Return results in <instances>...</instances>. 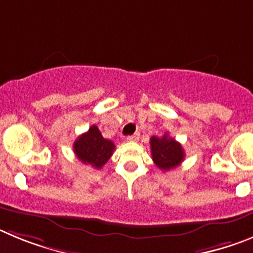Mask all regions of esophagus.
<instances>
[{"instance_id":"34e87169","label":"esophagus","mask_w":253,"mask_h":253,"mask_svg":"<svg viewBox=\"0 0 253 253\" xmlns=\"http://www.w3.org/2000/svg\"><path fill=\"white\" fill-rule=\"evenodd\" d=\"M138 138H140V135L138 133H133L131 136H127L126 140L129 141V142H136V141H138Z\"/></svg>"}]
</instances>
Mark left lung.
I'll return each instance as SVG.
<instances>
[{
    "mask_svg": "<svg viewBox=\"0 0 253 253\" xmlns=\"http://www.w3.org/2000/svg\"><path fill=\"white\" fill-rule=\"evenodd\" d=\"M152 160L159 169L168 171L181 164L184 160V150L175 138L169 137L168 133L163 137L152 136L150 140Z\"/></svg>",
    "mask_w": 253,
    "mask_h": 253,
    "instance_id": "1",
    "label": "left lung"
}]
</instances>
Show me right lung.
Returning <instances> with one entry per match:
<instances>
[{"mask_svg":"<svg viewBox=\"0 0 253 253\" xmlns=\"http://www.w3.org/2000/svg\"><path fill=\"white\" fill-rule=\"evenodd\" d=\"M73 147L82 163L101 169L110 160L116 146L112 141L104 138L98 127L93 125L85 133L77 138Z\"/></svg>","mask_w":253,"mask_h":253,"instance_id":"1","label":"right lung"}]
</instances>
